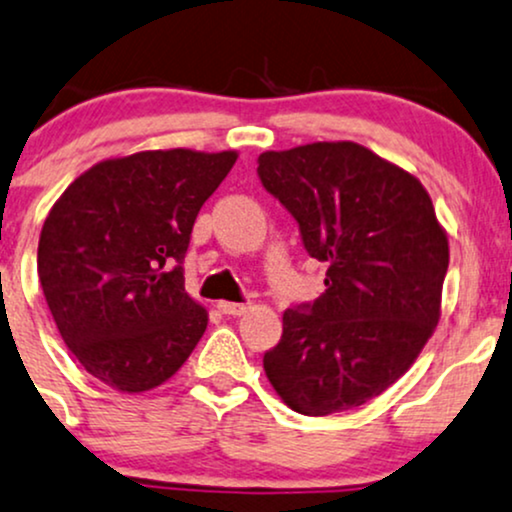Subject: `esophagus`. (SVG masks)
<instances>
[{
  "label": "esophagus",
  "mask_w": 512,
  "mask_h": 512,
  "mask_svg": "<svg viewBox=\"0 0 512 512\" xmlns=\"http://www.w3.org/2000/svg\"><path fill=\"white\" fill-rule=\"evenodd\" d=\"M217 307H219L221 315H233V317L245 315V312L250 310V305H245V303H229V300H221V303H217Z\"/></svg>",
  "instance_id": "esophagus-1"
}]
</instances>
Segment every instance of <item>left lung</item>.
Returning <instances> with one entry per match:
<instances>
[{"label": "left lung", "instance_id": "left-lung-1", "mask_svg": "<svg viewBox=\"0 0 512 512\" xmlns=\"http://www.w3.org/2000/svg\"><path fill=\"white\" fill-rule=\"evenodd\" d=\"M257 162L305 250L329 264L315 303L283 312L264 372L300 415L357 408L408 372L439 324L446 229L420 178L365 145L310 143Z\"/></svg>", "mask_w": 512, "mask_h": 512}]
</instances>
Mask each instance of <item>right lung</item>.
<instances>
[{"label":"right lung","instance_id":"1","mask_svg":"<svg viewBox=\"0 0 512 512\" xmlns=\"http://www.w3.org/2000/svg\"><path fill=\"white\" fill-rule=\"evenodd\" d=\"M238 152L188 147L102 159L49 209L38 276L76 360L121 393L171 379L207 329L181 262L200 207Z\"/></svg>","mask_w":512,"mask_h":512}]
</instances>
